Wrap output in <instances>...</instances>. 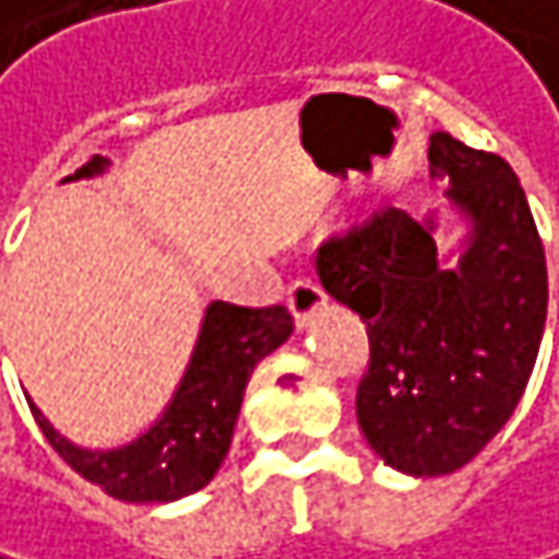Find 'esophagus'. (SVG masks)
I'll use <instances>...</instances> for the list:
<instances>
[{"mask_svg": "<svg viewBox=\"0 0 559 559\" xmlns=\"http://www.w3.org/2000/svg\"><path fill=\"white\" fill-rule=\"evenodd\" d=\"M287 304H290V313L297 317V323H307L326 304V290L320 287V281L297 278L287 287Z\"/></svg>", "mask_w": 559, "mask_h": 559, "instance_id": "esophagus-1", "label": "esophagus"}]
</instances>
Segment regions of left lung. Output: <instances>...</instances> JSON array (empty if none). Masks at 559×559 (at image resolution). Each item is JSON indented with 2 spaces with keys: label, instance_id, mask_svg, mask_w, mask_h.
Wrapping results in <instances>:
<instances>
[{
  "label": "left lung",
  "instance_id": "1",
  "mask_svg": "<svg viewBox=\"0 0 559 559\" xmlns=\"http://www.w3.org/2000/svg\"><path fill=\"white\" fill-rule=\"evenodd\" d=\"M429 163L474 221L457 269L431 229L396 207L330 233L317 272L368 326L355 409L368 444L413 477H441L515 413L547 320V262L512 166L435 130Z\"/></svg>",
  "mask_w": 559,
  "mask_h": 559
}]
</instances>
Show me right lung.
I'll return each instance as SVG.
<instances>
[{"label": "right lung", "mask_w": 559, "mask_h": 559, "mask_svg": "<svg viewBox=\"0 0 559 559\" xmlns=\"http://www.w3.org/2000/svg\"><path fill=\"white\" fill-rule=\"evenodd\" d=\"M105 159L92 156L76 176L98 173ZM294 330L284 304L239 307L214 300L207 307L191 365L166 416L136 441L115 451H82L50 429L31 403V413L50 448L79 477L124 502H173L214 480L229 451L252 368L275 352Z\"/></svg>", "instance_id": "add662e5"}]
</instances>
